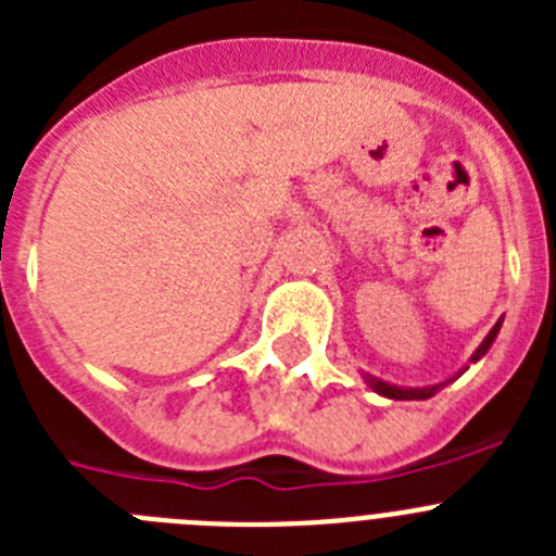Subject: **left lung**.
Returning <instances> with one entry per match:
<instances>
[{
  "label": "left lung",
  "mask_w": 556,
  "mask_h": 556,
  "mask_svg": "<svg viewBox=\"0 0 556 556\" xmlns=\"http://www.w3.org/2000/svg\"><path fill=\"white\" fill-rule=\"evenodd\" d=\"M498 328H501V320L495 323L493 331L488 333V339H484V342H481V345H479V351L473 353V362H476V358L484 356V353H488V348L493 345V339H495V333H498ZM367 384H370L372 390L378 392V395L395 397V401H424V397H431L437 390H440V387H426V390H401V387L384 384V381H378V378H372V376H367Z\"/></svg>",
  "instance_id": "obj_1"
}]
</instances>
